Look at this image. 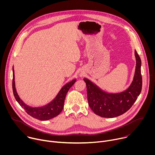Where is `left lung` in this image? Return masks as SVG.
<instances>
[{"mask_svg": "<svg viewBox=\"0 0 155 155\" xmlns=\"http://www.w3.org/2000/svg\"><path fill=\"white\" fill-rule=\"evenodd\" d=\"M136 68L134 80L128 89L121 93L108 94L91 81L84 78L86 84L88 105L93 112L101 117L114 118L123 115L133 105L140 94L142 86L141 59L135 51Z\"/></svg>", "mask_w": 155, "mask_h": 155, "instance_id": "1", "label": "left lung"}]
</instances>
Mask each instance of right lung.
<instances>
[{
  "label": "right lung",
  "instance_id": "right-lung-1",
  "mask_svg": "<svg viewBox=\"0 0 155 155\" xmlns=\"http://www.w3.org/2000/svg\"><path fill=\"white\" fill-rule=\"evenodd\" d=\"M76 80H74L66 84L64 86L62 89L59 92L56 98L48 105L38 107V108H33L26 105L22 100L19 97L15 88V74H14V69L13 68V81H12V87L13 92L15 99L18 102V104L23 107L26 113L31 116L32 117L36 118L41 121H45L50 120L54 117H56L62 112L64 108V100L67 93L69 90L72 86L75 83Z\"/></svg>",
  "mask_w": 155,
  "mask_h": 155
}]
</instances>
